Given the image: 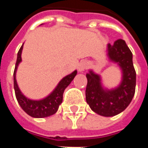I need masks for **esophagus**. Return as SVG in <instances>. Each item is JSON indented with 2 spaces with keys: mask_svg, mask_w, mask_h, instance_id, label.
I'll list each match as a JSON object with an SVG mask.
<instances>
[{
  "mask_svg": "<svg viewBox=\"0 0 148 148\" xmlns=\"http://www.w3.org/2000/svg\"><path fill=\"white\" fill-rule=\"evenodd\" d=\"M88 66V63L86 61H82L80 62L78 65H77V71L79 72H82L84 71Z\"/></svg>",
  "mask_w": 148,
  "mask_h": 148,
  "instance_id": "obj_1",
  "label": "esophagus"
}]
</instances>
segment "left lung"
<instances>
[{"label":"left lung","mask_w":148,"mask_h":148,"mask_svg":"<svg viewBox=\"0 0 148 148\" xmlns=\"http://www.w3.org/2000/svg\"><path fill=\"white\" fill-rule=\"evenodd\" d=\"M109 61L117 63L122 72L120 85L108 90L101 84L99 74L90 70L86 74V99L90 109L103 116H113L129 106L136 90V74L132 62V53L123 39H117L113 45H107Z\"/></svg>","instance_id":"1"}]
</instances>
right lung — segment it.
Segmentation results:
<instances>
[{
	"mask_svg": "<svg viewBox=\"0 0 148 148\" xmlns=\"http://www.w3.org/2000/svg\"><path fill=\"white\" fill-rule=\"evenodd\" d=\"M23 46L19 50L17 54V59L16 62L14 73H13V82H14V90L16 97L17 100L19 105L21 106L22 109L27 114L35 118L47 117L50 116L55 114L58 111V107L62 102V96L64 93L65 89L71 84L74 77L77 74V71H74L71 74H68L66 77L62 79L57 86L48 96L41 100H31L24 96L18 86L16 78V74L17 71V67L20 62L22 61L21 53L23 50Z\"/></svg>",
	"mask_w": 148,
	"mask_h": 148,
	"instance_id": "obj_1",
	"label": "right lung"
}]
</instances>
